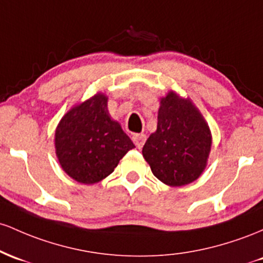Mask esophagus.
Instances as JSON below:
<instances>
[{
	"label": "esophagus",
	"instance_id": "34e87169",
	"mask_svg": "<svg viewBox=\"0 0 263 263\" xmlns=\"http://www.w3.org/2000/svg\"><path fill=\"white\" fill-rule=\"evenodd\" d=\"M132 139H133V141H134L135 146H137L138 149H141V147H143V145H144V143H145L146 137L144 134H134V135H133Z\"/></svg>",
	"mask_w": 263,
	"mask_h": 263
}]
</instances>
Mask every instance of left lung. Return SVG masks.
<instances>
[{"label": "left lung", "mask_w": 263, "mask_h": 263, "mask_svg": "<svg viewBox=\"0 0 263 263\" xmlns=\"http://www.w3.org/2000/svg\"><path fill=\"white\" fill-rule=\"evenodd\" d=\"M210 149V129L193 103L174 92L161 99L158 128L143 147L156 178L169 186L195 181L205 169Z\"/></svg>", "instance_id": "obj_1"}]
</instances>
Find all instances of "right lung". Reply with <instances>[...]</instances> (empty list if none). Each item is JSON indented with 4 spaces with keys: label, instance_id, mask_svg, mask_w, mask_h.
<instances>
[{
    "label": "right lung",
    "instance_id": "right-lung-1",
    "mask_svg": "<svg viewBox=\"0 0 263 263\" xmlns=\"http://www.w3.org/2000/svg\"><path fill=\"white\" fill-rule=\"evenodd\" d=\"M108 98L97 94L62 118L54 135L55 154L68 175L96 184L113 173L134 144L108 113Z\"/></svg>",
    "mask_w": 263,
    "mask_h": 263
}]
</instances>
